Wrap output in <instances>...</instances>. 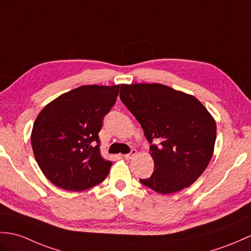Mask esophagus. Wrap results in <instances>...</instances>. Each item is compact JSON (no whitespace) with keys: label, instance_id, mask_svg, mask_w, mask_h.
Listing matches in <instances>:
<instances>
[{"label":"esophagus","instance_id":"1","mask_svg":"<svg viewBox=\"0 0 251 251\" xmlns=\"http://www.w3.org/2000/svg\"><path fill=\"white\" fill-rule=\"evenodd\" d=\"M136 155H137V150H131L130 153H128V154L124 155V158H125V159H131L132 157L136 156Z\"/></svg>","mask_w":251,"mask_h":251}]
</instances>
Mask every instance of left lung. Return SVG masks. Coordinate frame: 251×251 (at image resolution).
<instances>
[{"label": "left lung", "instance_id": "left-lung-1", "mask_svg": "<svg viewBox=\"0 0 251 251\" xmlns=\"http://www.w3.org/2000/svg\"><path fill=\"white\" fill-rule=\"evenodd\" d=\"M120 98L151 143L154 172L140 183L166 195L196 182L216 141V123L205 107L196 97L158 83L122 84Z\"/></svg>", "mask_w": 251, "mask_h": 251}]
</instances>
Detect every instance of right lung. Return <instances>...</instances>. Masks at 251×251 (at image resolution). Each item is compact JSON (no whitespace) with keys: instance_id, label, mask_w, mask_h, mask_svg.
<instances>
[{"instance_id":"right-lung-1","label":"right lung","mask_w":251,"mask_h":251,"mask_svg":"<svg viewBox=\"0 0 251 251\" xmlns=\"http://www.w3.org/2000/svg\"><path fill=\"white\" fill-rule=\"evenodd\" d=\"M120 85H83L40 111L31 143L39 168L52 184L81 191L101 183L112 162L100 154L98 133L114 106Z\"/></svg>"}]
</instances>
